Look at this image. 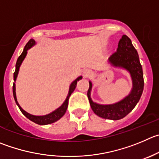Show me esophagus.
I'll return each mask as SVG.
<instances>
[{"mask_svg": "<svg viewBox=\"0 0 159 159\" xmlns=\"http://www.w3.org/2000/svg\"><path fill=\"white\" fill-rule=\"evenodd\" d=\"M84 76L89 77L92 75V72L90 70H89V69H86V70L84 72Z\"/></svg>", "mask_w": 159, "mask_h": 159, "instance_id": "1", "label": "esophagus"}]
</instances>
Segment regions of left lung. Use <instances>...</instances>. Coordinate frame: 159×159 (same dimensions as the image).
I'll return each instance as SVG.
<instances>
[{
	"label": "left lung",
	"instance_id": "left-lung-1",
	"mask_svg": "<svg viewBox=\"0 0 159 159\" xmlns=\"http://www.w3.org/2000/svg\"><path fill=\"white\" fill-rule=\"evenodd\" d=\"M109 62L114 66L126 69L130 73L133 80L131 93L122 101L114 105H102L93 102L90 98L92 84L90 82L87 97L93 112L99 117L112 120H119L129 114L134 108L141 97L143 90V77L137 50L131 40L126 35H122L118 44L117 51L109 58Z\"/></svg>",
	"mask_w": 159,
	"mask_h": 159
}]
</instances>
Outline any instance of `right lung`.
Returning a JSON list of instances; mask_svg holds the SVG:
<instances>
[{
    "mask_svg": "<svg viewBox=\"0 0 159 159\" xmlns=\"http://www.w3.org/2000/svg\"><path fill=\"white\" fill-rule=\"evenodd\" d=\"M34 44H35V40H33V39H31V40H29V42L26 43V45L25 46V48H24L23 51H22V53L21 54V55L19 56V58H18L17 62H16V71H15V72H14V80L15 81H16V78H17V75H18V73H19V67H20L22 61H23L24 58H25V55H26L27 51H28V49H30V48ZM81 79H82V76L78 77V78H77L75 81H73V82L72 83V84L70 85V87H69V94H68L67 98H66V100L65 101L64 103H63V105H61L60 108H58V109H56L55 111H54L53 112L50 113V114L46 115V116H33V115H30V114H29V113H27L26 111H25L22 108H21L20 105H19V103H18L17 99H16V84H15V83L13 84V87H12L13 96H14L15 101H16V104H17V105L19 106V109H20V111H22V113L25 116V117L28 118L30 120L33 121V122H35V123H37V124H39V125H48V124L53 123V122H56V121H58V119H60L63 116H64L65 113L66 112V110H67L68 105H69V97H70L71 93H72V92L74 91V90H75V87H76L77 81H79L80 80H81Z\"/></svg>",
    "mask_w": 159,
    "mask_h": 159,
    "instance_id": "add662e5",
    "label": "right lung"
}]
</instances>
